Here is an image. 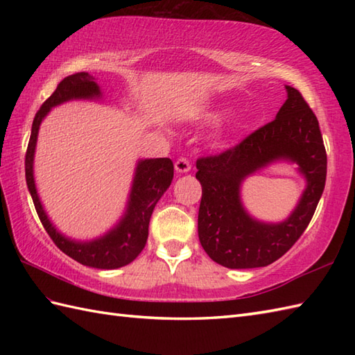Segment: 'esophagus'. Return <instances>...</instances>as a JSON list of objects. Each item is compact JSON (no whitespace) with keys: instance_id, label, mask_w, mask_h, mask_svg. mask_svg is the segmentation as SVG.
Instances as JSON below:
<instances>
[{"instance_id":"esophagus-1","label":"esophagus","mask_w":355,"mask_h":355,"mask_svg":"<svg viewBox=\"0 0 355 355\" xmlns=\"http://www.w3.org/2000/svg\"><path fill=\"white\" fill-rule=\"evenodd\" d=\"M175 171H177L178 173L189 172V171H191V163H189V160H187L186 157L178 158V160L175 162Z\"/></svg>"}]
</instances>
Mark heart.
<instances>
[{
	"mask_svg": "<svg viewBox=\"0 0 355 355\" xmlns=\"http://www.w3.org/2000/svg\"><path fill=\"white\" fill-rule=\"evenodd\" d=\"M221 116V111H214V112H207L206 114V117L207 119H210V120H214V119H218Z\"/></svg>",
	"mask_w": 355,
	"mask_h": 355,
	"instance_id": "1",
	"label": "heart"
}]
</instances>
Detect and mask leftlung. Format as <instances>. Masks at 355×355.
I'll return each instance as SVG.
<instances>
[{
	"instance_id": "8db88e82",
	"label": "left lung",
	"mask_w": 355,
	"mask_h": 355,
	"mask_svg": "<svg viewBox=\"0 0 355 355\" xmlns=\"http://www.w3.org/2000/svg\"><path fill=\"white\" fill-rule=\"evenodd\" d=\"M285 89L286 101L273 122L235 148L197 162L202 186L198 238L223 267L256 268L277 261L305 232L325 189L327 153L318 117L296 88ZM277 161L297 164L306 189L284 222L266 223L248 214L240 189L247 176Z\"/></svg>"
}]
</instances>
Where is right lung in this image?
Segmentation results:
<instances>
[{
	"mask_svg": "<svg viewBox=\"0 0 355 355\" xmlns=\"http://www.w3.org/2000/svg\"><path fill=\"white\" fill-rule=\"evenodd\" d=\"M96 80L97 79L87 71L70 74L59 82L55 93L42 103L40 111L36 112L26 154V182L37 216H40L44 229L47 230L53 243L82 266L101 270H114L128 266L145 248L150 215H153L158 200L168 191L173 178V164L171 158H143V160H139L134 169L131 191L128 195L123 215L102 236L88 241H78L65 236L50 221L36 189L33 169L37 134H40L42 120L47 117L51 108L59 107L65 102L102 101V89Z\"/></svg>",
	"mask_w": 355,
	"mask_h": 355,
	"instance_id": "right-lung-1",
	"label": "right lung"
}]
</instances>
